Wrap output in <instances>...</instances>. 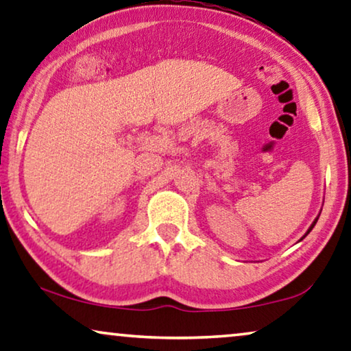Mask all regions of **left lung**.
I'll use <instances>...</instances> for the list:
<instances>
[{
	"label": "left lung",
	"instance_id": "1",
	"mask_svg": "<svg viewBox=\"0 0 351 351\" xmlns=\"http://www.w3.org/2000/svg\"><path fill=\"white\" fill-rule=\"evenodd\" d=\"M317 221H318V216H317V219H315V221H313V222H312V226L309 227V230H307V233L304 234V237H307V234H309V233H311V230H312L313 227H315V223H317ZM304 237H302V238H304ZM302 238H301V239H302Z\"/></svg>",
	"mask_w": 351,
	"mask_h": 351
}]
</instances>
